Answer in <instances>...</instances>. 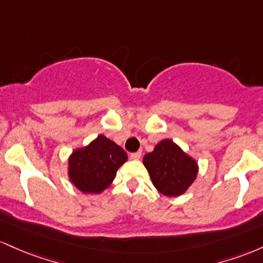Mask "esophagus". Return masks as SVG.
Segmentation results:
<instances>
[{"label": "esophagus", "mask_w": 263, "mask_h": 263, "mask_svg": "<svg viewBox=\"0 0 263 263\" xmlns=\"http://www.w3.org/2000/svg\"><path fill=\"white\" fill-rule=\"evenodd\" d=\"M130 158L133 160H139L141 158V152H137V153H132L130 154Z\"/></svg>", "instance_id": "1"}]
</instances>
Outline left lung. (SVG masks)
I'll return each instance as SVG.
<instances>
[{
    "mask_svg": "<svg viewBox=\"0 0 263 263\" xmlns=\"http://www.w3.org/2000/svg\"><path fill=\"white\" fill-rule=\"evenodd\" d=\"M153 185L165 196H180L197 176L195 159L182 152L173 140L164 139L143 158Z\"/></svg>",
    "mask_w": 263,
    "mask_h": 263,
    "instance_id": "left-lung-1",
    "label": "left lung"
}]
</instances>
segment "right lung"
<instances>
[{
  "label": "right lung",
  "mask_w": 263,
  "mask_h": 263,
  "mask_svg": "<svg viewBox=\"0 0 263 263\" xmlns=\"http://www.w3.org/2000/svg\"><path fill=\"white\" fill-rule=\"evenodd\" d=\"M128 160L123 147L104 135L77 149L68 159V176L85 194H99L113 182L117 171Z\"/></svg>",
  "instance_id": "obj_1"
}]
</instances>
